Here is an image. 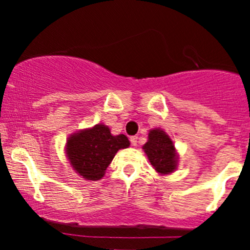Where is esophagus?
<instances>
[{
  "instance_id": "obj_1",
  "label": "esophagus",
  "mask_w": 250,
  "mask_h": 250,
  "mask_svg": "<svg viewBox=\"0 0 250 250\" xmlns=\"http://www.w3.org/2000/svg\"><path fill=\"white\" fill-rule=\"evenodd\" d=\"M137 139H139V137H137V136H131V137H130L131 146H134V147H136V145H137Z\"/></svg>"
}]
</instances>
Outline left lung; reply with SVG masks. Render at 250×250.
I'll return each mask as SVG.
<instances>
[{
	"label": "left lung",
	"instance_id": "left-lung-1",
	"mask_svg": "<svg viewBox=\"0 0 250 250\" xmlns=\"http://www.w3.org/2000/svg\"><path fill=\"white\" fill-rule=\"evenodd\" d=\"M145 153L155 170L160 174H170L176 168V153L170 137L161 129H153L148 142L143 146Z\"/></svg>",
	"mask_w": 250,
	"mask_h": 250
}]
</instances>
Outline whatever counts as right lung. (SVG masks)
Here are the masks:
<instances>
[{
  "mask_svg": "<svg viewBox=\"0 0 250 250\" xmlns=\"http://www.w3.org/2000/svg\"><path fill=\"white\" fill-rule=\"evenodd\" d=\"M129 145L125 135L113 136L107 125H96L71 135L67 142V156L83 179L96 181L102 179L119 149L128 148Z\"/></svg>",
  "mask_w": 250,
  "mask_h": 250,
  "instance_id": "right-lung-1",
  "label": "right lung"
}]
</instances>
